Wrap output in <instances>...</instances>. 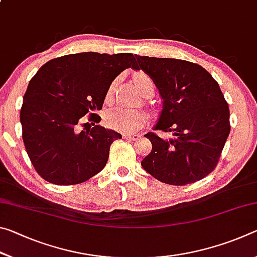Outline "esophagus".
<instances>
[{"label":"esophagus","mask_w":257,"mask_h":257,"mask_svg":"<svg viewBox=\"0 0 257 257\" xmlns=\"http://www.w3.org/2000/svg\"><path fill=\"white\" fill-rule=\"evenodd\" d=\"M123 138L128 139V141H136V139H138V135H136V134H124Z\"/></svg>","instance_id":"1"}]
</instances>
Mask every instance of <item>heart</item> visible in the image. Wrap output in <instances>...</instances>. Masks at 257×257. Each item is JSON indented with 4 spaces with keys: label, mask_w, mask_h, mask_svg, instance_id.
Here are the masks:
<instances>
[{
    "label": "heart",
    "mask_w": 257,
    "mask_h": 257,
    "mask_svg": "<svg viewBox=\"0 0 257 257\" xmlns=\"http://www.w3.org/2000/svg\"><path fill=\"white\" fill-rule=\"evenodd\" d=\"M134 80L135 84L137 85L138 89L144 95L149 92L153 93V82H152L151 78L145 75V73H136V75L134 76ZM113 90H114V82L108 87L107 97L111 96ZM147 118H149V116H147L144 111L118 106L112 108V110L107 112L106 122L108 127L114 130H118V132L135 133L146 122Z\"/></svg>",
    "instance_id": "obj_1"
}]
</instances>
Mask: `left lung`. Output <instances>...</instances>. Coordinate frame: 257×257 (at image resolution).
Segmentation results:
<instances>
[{"mask_svg":"<svg viewBox=\"0 0 257 257\" xmlns=\"http://www.w3.org/2000/svg\"><path fill=\"white\" fill-rule=\"evenodd\" d=\"M136 70L145 71L158 87L163 106L154 130L171 133L165 139L145 135L152 151L142 161L155 179L184 186L214 170L230 133V112L219 84L210 72L185 60L136 55Z\"/></svg>","mask_w":257,"mask_h":257,"instance_id":"left-lung-1","label":"left lung"}]
</instances>
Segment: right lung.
Returning a JSON list of instances; mask_svg holds the SVG:
<instances>
[{
	"label": "right lung",
	"instance_id": "right-lung-1",
	"mask_svg": "<svg viewBox=\"0 0 257 257\" xmlns=\"http://www.w3.org/2000/svg\"><path fill=\"white\" fill-rule=\"evenodd\" d=\"M135 60L132 53L63 55L30 79L20 122L26 151L43 179L60 186L81 184L105 167L111 144L122 136L95 124L101 116L92 112L101 110L112 81L135 68ZM88 112L94 127L80 132L82 116Z\"/></svg>",
	"mask_w": 257,
	"mask_h": 257
}]
</instances>
